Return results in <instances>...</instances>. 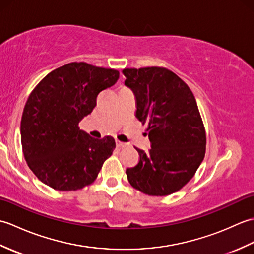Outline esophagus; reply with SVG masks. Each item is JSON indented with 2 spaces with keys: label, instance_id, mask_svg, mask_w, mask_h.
<instances>
[{
  "label": "esophagus",
  "instance_id": "esophagus-1",
  "mask_svg": "<svg viewBox=\"0 0 254 254\" xmlns=\"http://www.w3.org/2000/svg\"><path fill=\"white\" fill-rule=\"evenodd\" d=\"M116 145H117L118 148H123V147H126L127 144V143H123L121 141H119V139H116Z\"/></svg>",
  "mask_w": 254,
  "mask_h": 254
}]
</instances>
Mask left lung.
Wrapping results in <instances>:
<instances>
[{
	"label": "left lung",
	"instance_id": "1",
	"mask_svg": "<svg viewBox=\"0 0 254 254\" xmlns=\"http://www.w3.org/2000/svg\"><path fill=\"white\" fill-rule=\"evenodd\" d=\"M124 85L136 99V118L147 122L150 148H136L139 161L126 174L133 188L148 195L179 191L205 156L206 134L189 86L165 67L124 68Z\"/></svg>",
	"mask_w": 254,
	"mask_h": 254
}]
</instances>
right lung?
<instances>
[{"label": "right lung", "instance_id": "right-lung-1", "mask_svg": "<svg viewBox=\"0 0 254 254\" xmlns=\"http://www.w3.org/2000/svg\"><path fill=\"white\" fill-rule=\"evenodd\" d=\"M119 75L117 69L72 62L50 72L31 91L20 122L21 147L27 165L48 187L75 191L88 186L112 155L115 138L91 137L78 123Z\"/></svg>", "mask_w": 254, "mask_h": 254}]
</instances>
